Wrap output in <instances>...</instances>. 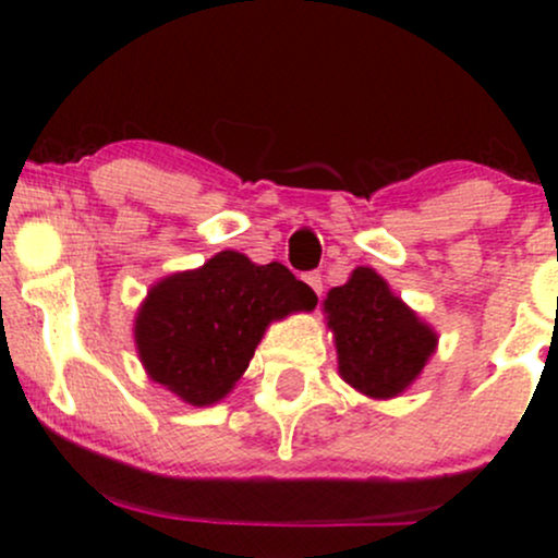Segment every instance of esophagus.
I'll use <instances>...</instances> for the list:
<instances>
[{"label":"esophagus","instance_id":"34e87169","mask_svg":"<svg viewBox=\"0 0 558 558\" xmlns=\"http://www.w3.org/2000/svg\"><path fill=\"white\" fill-rule=\"evenodd\" d=\"M304 280H306V283H310V288L317 293V296H323V278H319V272L304 275Z\"/></svg>","mask_w":558,"mask_h":558}]
</instances>
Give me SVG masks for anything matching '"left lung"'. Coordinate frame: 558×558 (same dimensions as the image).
<instances>
[{"label":"left lung","instance_id":"8db88e82","mask_svg":"<svg viewBox=\"0 0 558 558\" xmlns=\"http://www.w3.org/2000/svg\"><path fill=\"white\" fill-rule=\"evenodd\" d=\"M332 332L338 375L375 401H388L412 388L438 349V332L373 267L351 270L343 286L323 301Z\"/></svg>","mask_w":558,"mask_h":558}]
</instances>
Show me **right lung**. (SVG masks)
Returning <instances> with one entry per match:
<instances>
[{"instance_id":"obj_1","label":"right lung","mask_w":558,"mask_h":558,"mask_svg":"<svg viewBox=\"0 0 558 558\" xmlns=\"http://www.w3.org/2000/svg\"><path fill=\"white\" fill-rule=\"evenodd\" d=\"M315 306V291L286 265H254L226 248L196 270L159 278L141 301L133 341L149 380L191 407H213L246 373L272 323Z\"/></svg>"}]
</instances>
